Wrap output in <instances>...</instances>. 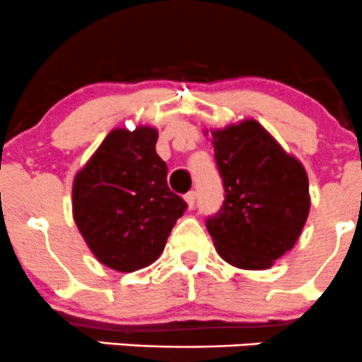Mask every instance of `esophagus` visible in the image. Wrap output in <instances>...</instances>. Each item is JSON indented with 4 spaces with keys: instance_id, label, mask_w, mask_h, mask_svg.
<instances>
[{
    "instance_id": "1",
    "label": "esophagus",
    "mask_w": 362,
    "mask_h": 362,
    "mask_svg": "<svg viewBox=\"0 0 362 362\" xmlns=\"http://www.w3.org/2000/svg\"><path fill=\"white\" fill-rule=\"evenodd\" d=\"M184 198H185V202H187L189 210H192V208H194V203H196V192L194 191H189L187 194L184 196Z\"/></svg>"
}]
</instances>
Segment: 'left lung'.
<instances>
[{
  "mask_svg": "<svg viewBox=\"0 0 362 362\" xmlns=\"http://www.w3.org/2000/svg\"><path fill=\"white\" fill-rule=\"evenodd\" d=\"M210 133L226 192L218 214L206 218L215 249L236 268H272L308 218V175L257 120Z\"/></svg>",
  "mask_w": 362,
  "mask_h": 362,
  "instance_id": "8db88e82",
  "label": "left lung"
}]
</instances>
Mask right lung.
<instances>
[{
	"mask_svg": "<svg viewBox=\"0 0 362 362\" xmlns=\"http://www.w3.org/2000/svg\"><path fill=\"white\" fill-rule=\"evenodd\" d=\"M158 129H113L73 180V218L101 264L131 273L164 250L187 203L168 187Z\"/></svg>",
	"mask_w": 362,
	"mask_h": 362,
	"instance_id": "right-lung-1",
	"label": "right lung"
}]
</instances>
